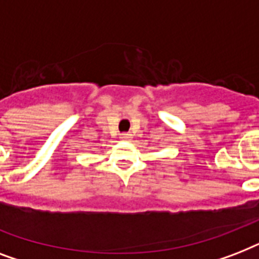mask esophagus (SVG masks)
<instances>
[{"label": "esophagus", "instance_id": "34e87169", "mask_svg": "<svg viewBox=\"0 0 259 259\" xmlns=\"http://www.w3.org/2000/svg\"><path fill=\"white\" fill-rule=\"evenodd\" d=\"M121 138H122V140H125V141H130V140L133 138V134H132V133H123V134H121Z\"/></svg>", "mask_w": 259, "mask_h": 259}]
</instances>
